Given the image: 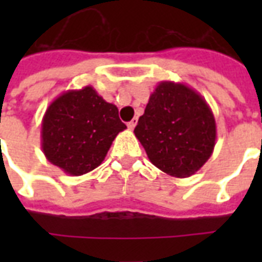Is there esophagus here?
<instances>
[{
  "mask_svg": "<svg viewBox=\"0 0 262 262\" xmlns=\"http://www.w3.org/2000/svg\"><path fill=\"white\" fill-rule=\"evenodd\" d=\"M136 125H137V118H133L130 122H127V127H129L130 130H133V129H135Z\"/></svg>",
  "mask_w": 262,
  "mask_h": 262,
  "instance_id": "1",
  "label": "esophagus"
}]
</instances>
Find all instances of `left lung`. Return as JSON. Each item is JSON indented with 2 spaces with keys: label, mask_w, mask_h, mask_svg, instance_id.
I'll return each mask as SVG.
<instances>
[{
  "label": "left lung",
  "mask_w": 262,
  "mask_h": 262,
  "mask_svg": "<svg viewBox=\"0 0 262 262\" xmlns=\"http://www.w3.org/2000/svg\"><path fill=\"white\" fill-rule=\"evenodd\" d=\"M135 135L154 166L186 178L211 158L216 122L207 100L183 83L160 81L152 92Z\"/></svg>",
  "instance_id": "8db88e82"
}]
</instances>
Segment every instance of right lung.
<instances>
[{
  "label": "right lung",
  "instance_id": "1",
  "mask_svg": "<svg viewBox=\"0 0 262 262\" xmlns=\"http://www.w3.org/2000/svg\"><path fill=\"white\" fill-rule=\"evenodd\" d=\"M126 125L118 108L94 87L69 90L55 98L42 119V151L51 164L73 177L102 164L119 132Z\"/></svg>",
  "mask_w": 262,
  "mask_h": 262
}]
</instances>
